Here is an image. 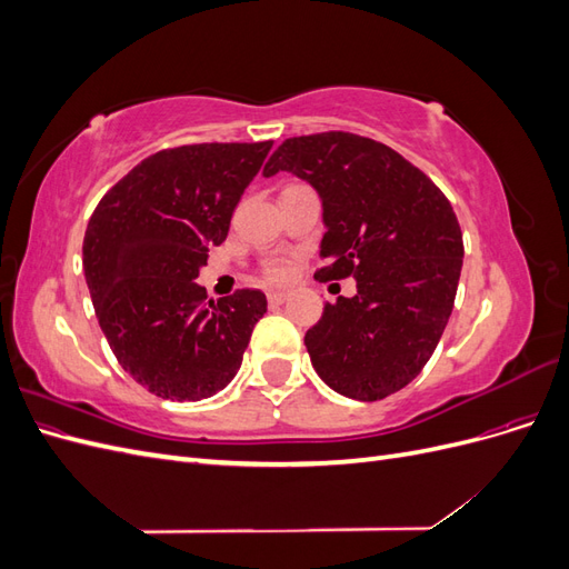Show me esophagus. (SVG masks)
<instances>
[{"mask_svg": "<svg viewBox=\"0 0 569 569\" xmlns=\"http://www.w3.org/2000/svg\"><path fill=\"white\" fill-rule=\"evenodd\" d=\"M284 301H287L284 291H270V295H268V303H270V306H282Z\"/></svg>", "mask_w": 569, "mask_h": 569, "instance_id": "34e87169", "label": "esophagus"}]
</instances>
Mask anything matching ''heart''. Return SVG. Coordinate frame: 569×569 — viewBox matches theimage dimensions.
<instances>
[{"mask_svg":"<svg viewBox=\"0 0 569 569\" xmlns=\"http://www.w3.org/2000/svg\"><path fill=\"white\" fill-rule=\"evenodd\" d=\"M268 274H270V280H282L284 274H287V266H282V263H272V266L268 268Z\"/></svg>","mask_w":569,"mask_h":569,"instance_id":"obj_1","label":"heart"}]
</instances>
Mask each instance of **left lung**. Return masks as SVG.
<instances>
[{"label": "left lung", "mask_w": 569, "mask_h": 569, "mask_svg": "<svg viewBox=\"0 0 569 569\" xmlns=\"http://www.w3.org/2000/svg\"><path fill=\"white\" fill-rule=\"evenodd\" d=\"M311 184L325 234L316 278L356 280V297L325 303L306 332L320 380L356 401L410 385L451 318L462 232L449 199L420 168L382 142L351 132L284 140L263 168Z\"/></svg>", "instance_id": "8db88e82"}]
</instances>
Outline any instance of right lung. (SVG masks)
Segmentation results:
<instances>
[{
  "label": "right lung",
  "mask_w": 569,
  "mask_h": 569,
  "mask_svg": "<svg viewBox=\"0 0 569 569\" xmlns=\"http://www.w3.org/2000/svg\"><path fill=\"white\" fill-rule=\"evenodd\" d=\"M270 147L163 149L113 184L88 222L82 270L101 332L120 368L161 399L226 389L268 311L263 291L206 301L194 280Z\"/></svg>",
  "instance_id": "add662e5"
}]
</instances>
